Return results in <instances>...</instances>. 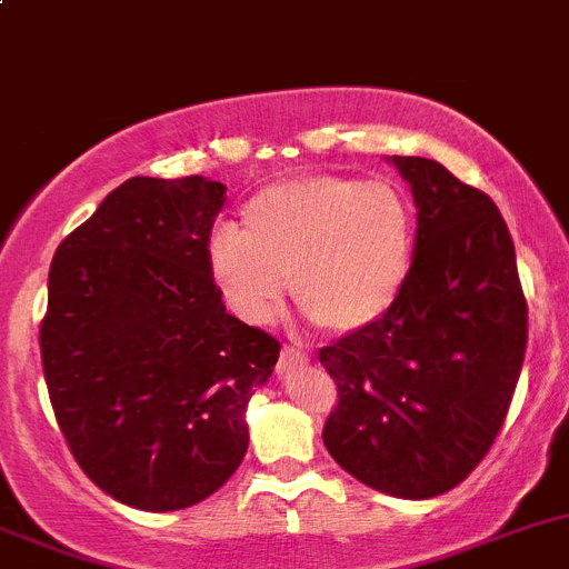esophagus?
<instances>
[{"label":"esophagus","instance_id":"esophagus-1","mask_svg":"<svg viewBox=\"0 0 569 569\" xmlns=\"http://www.w3.org/2000/svg\"><path fill=\"white\" fill-rule=\"evenodd\" d=\"M308 363V355L300 352V349L295 347H286L283 352H280V360H278V371L280 375H289L291 369H300V366Z\"/></svg>","mask_w":569,"mask_h":569}]
</instances>
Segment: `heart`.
Segmentation results:
<instances>
[{
  "instance_id": "obj_1",
  "label": "heart",
  "mask_w": 569,
  "mask_h": 569,
  "mask_svg": "<svg viewBox=\"0 0 569 569\" xmlns=\"http://www.w3.org/2000/svg\"><path fill=\"white\" fill-rule=\"evenodd\" d=\"M416 239V211L396 183L306 176L252 194L242 231L217 228L209 267L222 300L250 325L280 311L291 280L306 317L358 332L396 306Z\"/></svg>"
}]
</instances>
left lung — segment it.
Here are the masks:
<instances>
[{
	"instance_id": "obj_1",
	"label": "left lung",
	"mask_w": 569,
	"mask_h": 569,
	"mask_svg": "<svg viewBox=\"0 0 569 569\" xmlns=\"http://www.w3.org/2000/svg\"><path fill=\"white\" fill-rule=\"evenodd\" d=\"M418 209L410 278L375 325L319 352L330 457L393 498H435L490 451L518 386L526 300L498 206L435 159L393 157Z\"/></svg>"
}]
</instances>
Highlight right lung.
Listing matches in <instances>:
<instances>
[{
    "label": "right lung",
    "instance_id": "obj_1",
    "mask_svg": "<svg viewBox=\"0 0 569 569\" xmlns=\"http://www.w3.org/2000/svg\"><path fill=\"white\" fill-rule=\"evenodd\" d=\"M226 187L134 176L68 233L49 269L40 358L73 460L107 496L173 512L248 451L250 396L280 343L226 311L209 237Z\"/></svg>",
    "mask_w": 569,
    "mask_h": 569
}]
</instances>
